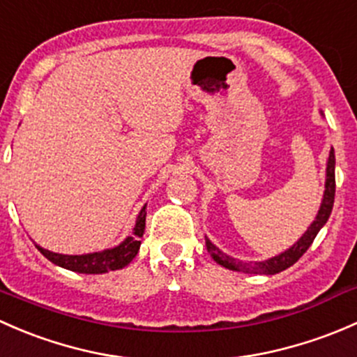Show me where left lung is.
Wrapping results in <instances>:
<instances>
[{"label": "left lung", "instance_id": "8db88e82", "mask_svg": "<svg viewBox=\"0 0 357 357\" xmlns=\"http://www.w3.org/2000/svg\"><path fill=\"white\" fill-rule=\"evenodd\" d=\"M321 113L323 116V112ZM333 199H335V151L333 148H330L328 160H326V178H325V192H323L321 204H319L318 213H316L313 223L307 227V230L290 245L289 249H285L280 255L273 256V258L266 261H244L232 258V256L225 255L223 251H220L208 237H206V248L208 252L211 255V258L218 264L225 266L227 270L232 271H244V273H256V275H275L280 273V271L287 270L289 266H292L304 252L310 249V245L313 244L314 237L318 235L319 230L323 229L326 222L330 218V213L333 208Z\"/></svg>", "mask_w": 357, "mask_h": 357}]
</instances>
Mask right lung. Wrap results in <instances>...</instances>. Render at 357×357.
<instances>
[{
  "mask_svg": "<svg viewBox=\"0 0 357 357\" xmlns=\"http://www.w3.org/2000/svg\"><path fill=\"white\" fill-rule=\"evenodd\" d=\"M146 206L148 204L142 206L141 211H139L132 235L125 237L115 248H109L98 252H87V255H58V252L43 249L38 244H36V248L51 263L65 268V270L77 271V273L99 275L108 273V271L122 270L123 266H127L135 258V255L139 252V248H141V238L144 235L146 229Z\"/></svg>",
  "mask_w": 357,
  "mask_h": 357,
  "instance_id": "add662e5",
  "label": "right lung"
}]
</instances>
